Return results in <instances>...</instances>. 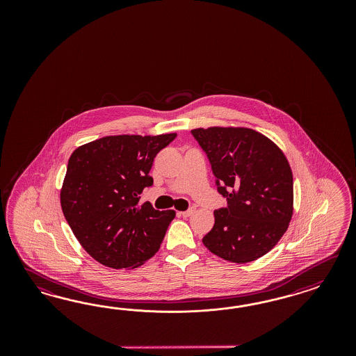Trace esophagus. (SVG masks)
Listing matches in <instances>:
<instances>
[{
	"label": "esophagus",
	"instance_id": "34e87169",
	"mask_svg": "<svg viewBox=\"0 0 356 356\" xmlns=\"http://www.w3.org/2000/svg\"><path fill=\"white\" fill-rule=\"evenodd\" d=\"M194 213H195V207H194V206H192V207H189V209H188L186 211H183V213H181V216H185V218H186V216H193Z\"/></svg>",
	"mask_w": 356,
	"mask_h": 356
}]
</instances>
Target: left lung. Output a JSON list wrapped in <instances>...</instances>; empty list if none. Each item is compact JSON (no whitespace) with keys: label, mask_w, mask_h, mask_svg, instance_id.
Returning a JSON list of instances; mask_svg holds the SVG:
<instances>
[{"label":"left lung","mask_w":356,"mask_h":356,"mask_svg":"<svg viewBox=\"0 0 356 356\" xmlns=\"http://www.w3.org/2000/svg\"><path fill=\"white\" fill-rule=\"evenodd\" d=\"M192 136L211 164L226 207L204 236L220 259L245 264L262 257L287 231L293 205V180L284 154L248 128L193 129Z\"/></svg>","instance_id":"left-lung-1"}]
</instances>
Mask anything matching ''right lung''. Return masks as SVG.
<instances>
[{
  "label": "right lung",
  "mask_w": 356,
  "mask_h": 356,
  "mask_svg": "<svg viewBox=\"0 0 356 356\" xmlns=\"http://www.w3.org/2000/svg\"><path fill=\"white\" fill-rule=\"evenodd\" d=\"M176 134L109 136L78 147L61 189L65 219L87 253L112 269L137 268L161 247L176 213L140 204L154 158Z\"/></svg>",
  "instance_id": "obj_1"
}]
</instances>
